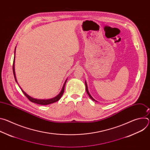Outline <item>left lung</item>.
Listing matches in <instances>:
<instances>
[{
    "label": "left lung",
    "instance_id": "1",
    "mask_svg": "<svg viewBox=\"0 0 150 150\" xmlns=\"http://www.w3.org/2000/svg\"><path fill=\"white\" fill-rule=\"evenodd\" d=\"M85 88H86V91H87V93L88 95L89 96V97H90V98H91V100H93V101H94L98 102V101H97L96 100H94V99L93 98V97L91 96V94H90V93H89V91H88V86H87V82H86V81H85Z\"/></svg>",
    "mask_w": 150,
    "mask_h": 150
}]
</instances>
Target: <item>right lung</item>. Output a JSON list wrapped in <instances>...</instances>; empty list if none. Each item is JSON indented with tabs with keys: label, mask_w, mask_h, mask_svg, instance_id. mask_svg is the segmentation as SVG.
Segmentation results:
<instances>
[{
	"label": "right lung",
	"mask_w": 150,
	"mask_h": 150,
	"mask_svg": "<svg viewBox=\"0 0 150 150\" xmlns=\"http://www.w3.org/2000/svg\"><path fill=\"white\" fill-rule=\"evenodd\" d=\"M15 50H16V47L15 49V52H14V59H13V75H14V77H15V81L18 83L17 82V80H16V76H15ZM67 81V79L65 80V82H64V84L63 85L62 87V88L60 91V92L59 93V94L56 96V97L52 98H50V99H47V100H45V99H37V98H33L31 97H30V96H28L26 93H25L23 90L22 88H21L20 87V88L21 89V90H22L23 93L24 94V95L28 98V99L31 101V102H33L34 103H36V104H41V105H47V104H52V103H55L56 101H57L62 96L63 93H64V89H65V85L66 84V82Z\"/></svg>",
	"instance_id": "right-lung-1"
}]
</instances>
